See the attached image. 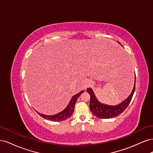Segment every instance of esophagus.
Masks as SVG:
<instances>
[{"mask_svg":"<svg viewBox=\"0 0 153 153\" xmlns=\"http://www.w3.org/2000/svg\"><path fill=\"white\" fill-rule=\"evenodd\" d=\"M91 85H92V82H90V81H87V82H86L85 84V88H88V87H91Z\"/></svg>","mask_w":153,"mask_h":153,"instance_id":"1","label":"esophagus"}]
</instances>
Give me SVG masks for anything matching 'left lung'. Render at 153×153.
<instances>
[{"label": "left lung", "instance_id": "obj_1", "mask_svg": "<svg viewBox=\"0 0 153 153\" xmlns=\"http://www.w3.org/2000/svg\"><path fill=\"white\" fill-rule=\"evenodd\" d=\"M118 43H120L119 41ZM121 44V43H120ZM136 80V77H135ZM135 89V82L133 89L131 94L129 96L128 98L125 100L123 102L115 106H110L100 103L98 100L96 99V96L92 91L91 88H88L87 91L91 96L89 107L91 112L95 116L101 119H110L115 116H117L119 114L123 113L124 110L126 109L132 99L134 92Z\"/></svg>", "mask_w": 153, "mask_h": 153}]
</instances>
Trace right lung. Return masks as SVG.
Returning <instances> with one entry per match:
<instances>
[{"label":"right lung","mask_w":153,"mask_h":153,"mask_svg":"<svg viewBox=\"0 0 153 153\" xmlns=\"http://www.w3.org/2000/svg\"><path fill=\"white\" fill-rule=\"evenodd\" d=\"M82 92H84V91H82L81 92H79V93H78L76 95L73 96V98L71 100L68 106L63 111H62L61 112H60V113L57 114L55 115H44V114H41L38 112V113L42 117H43L45 119H47L48 120H50V121H64V120H66V119H68L69 117H70L73 115V114L74 112V110H75V105L76 103V101L78 97L80 96V95L82 93Z\"/></svg>","instance_id":"1"}]
</instances>
